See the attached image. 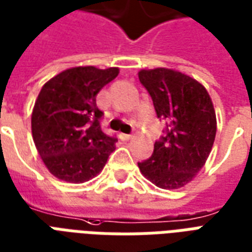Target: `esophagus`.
I'll return each mask as SVG.
<instances>
[{
	"label": "esophagus",
	"mask_w": 252,
	"mask_h": 252,
	"mask_svg": "<svg viewBox=\"0 0 252 252\" xmlns=\"http://www.w3.org/2000/svg\"><path fill=\"white\" fill-rule=\"evenodd\" d=\"M119 138H121L122 141H128V139L133 138V135H130V134H119Z\"/></svg>",
	"instance_id": "obj_1"
}]
</instances>
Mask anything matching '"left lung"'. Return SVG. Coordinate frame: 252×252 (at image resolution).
Masks as SVG:
<instances>
[{
    "label": "left lung",
    "mask_w": 252,
    "mask_h": 252,
    "mask_svg": "<svg viewBox=\"0 0 252 252\" xmlns=\"http://www.w3.org/2000/svg\"><path fill=\"white\" fill-rule=\"evenodd\" d=\"M139 81L166 122L150 158L138 167L155 186L174 190L192 181L203 167L217 134V117L209 93L196 79L173 69L141 70Z\"/></svg>",
    "instance_id": "1"
}]
</instances>
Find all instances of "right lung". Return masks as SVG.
I'll use <instances>...</instances> for the list:
<instances>
[{"label": "right lung", "instance_id": "obj_1", "mask_svg": "<svg viewBox=\"0 0 252 252\" xmlns=\"http://www.w3.org/2000/svg\"><path fill=\"white\" fill-rule=\"evenodd\" d=\"M118 67L78 66L49 79L32 113L35 147L58 179L83 183L97 177L115 150L117 138L101 130L95 97L118 75Z\"/></svg>", "mask_w": 252, "mask_h": 252}]
</instances>
